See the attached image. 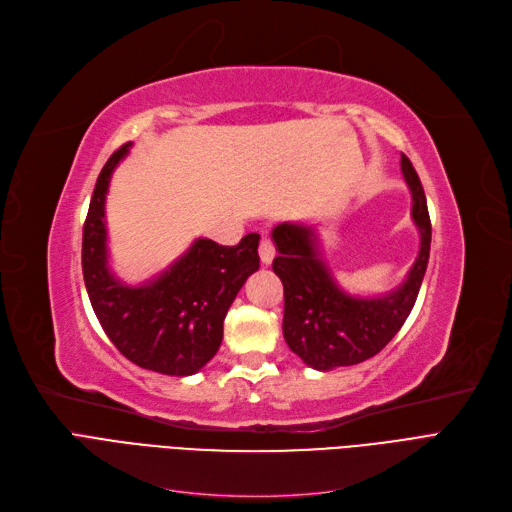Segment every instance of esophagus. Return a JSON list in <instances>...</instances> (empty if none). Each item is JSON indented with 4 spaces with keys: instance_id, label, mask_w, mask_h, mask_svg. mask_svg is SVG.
<instances>
[{
    "instance_id": "34e87169",
    "label": "esophagus",
    "mask_w": 512,
    "mask_h": 512,
    "mask_svg": "<svg viewBox=\"0 0 512 512\" xmlns=\"http://www.w3.org/2000/svg\"><path fill=\"white\" fill-rule=\"evenodd\" d=\"M258 254H260L262 264H271L273 258H275V245H273V241L267 239V237H262V239H260Z\"/></svg>"
}]
</instances>
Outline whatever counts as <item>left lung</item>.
<instances>
[{
	"label": "left lung",
	"mask_w": 512,
	"mask_h": 512,
	"mask_svg": "<svg viewBox=\"0 0 512 512\" xmlns=\"http://www.w3.org/2000/svg\"><path fill=\"white\" fill-rule=\"evenodd\" d=\"M400 167L413 197L411 218L421 241L407 279L392 292L373 298L343 292L322 260L313 226L281 222L273 228L271 235L279 252L273 271L284 284V339L315 370L360 364L377 356L394 339L417 301L428 269L432 224L424 186L404 154Z\"/></svg>",
	"instance_id": "1"
}]
</instances>
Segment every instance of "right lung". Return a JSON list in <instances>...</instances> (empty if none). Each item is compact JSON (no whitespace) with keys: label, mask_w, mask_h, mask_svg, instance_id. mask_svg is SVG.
I'll list each match as a JSON object with an SVG mask.
<instances>
[{"label":"right lung","mask_w":512,"mask_h":512,"mask_svg":"<svg viewBox=\"0 0 512 512\" xmlns=\"http://www.w3.org/2000/svg\"><path fill=\"white\" fill-rule=\"evenodd\" d=\"M131 142L103 165L82 231V273L101 328L122 356L154 373L195 375L222 343L224 317L237 292L260 267L258 239L237 245L197 239L167 271L142 286H127L108 264L105 195Z\"/></svg>","instance_id":"right-lung-1"}]
</instances>
